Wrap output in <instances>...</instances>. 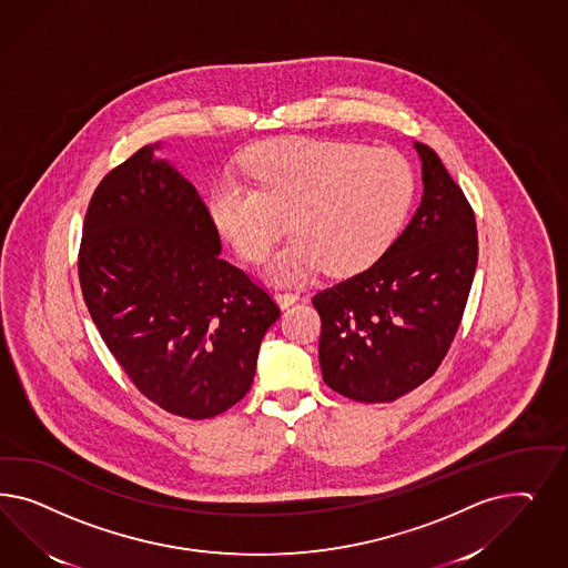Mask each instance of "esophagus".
Segmentation results:
<instances>
[{
	"mask_svg": "<svg viewBox=\"0 0 568 568\" xmlns=\"http://www.w3.org/2000/svg\"><path fill=\"white\" fill-rule=\"evenodd\" d=\"M275 300L281 308H290L292 304H295V302L300 300V295L295 292H276Z\"/></svg>",
	"mask_w": 568,
	"mask_h": 568,
	"instance_id": "1",
	"label": "esophagus"
}]
</instances>
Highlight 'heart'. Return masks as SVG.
<instances>
[{
    "label": "heart",
    "mask_w": 568,
    "mask_h": 568,
    "mask_svg": "<svg viewBox=\"0 0 568 568\" xmlns=\"http://www.w3.org/2000/svg\"><path fill=\"white\" fill-rule=\"evenodd\" d=\"M254 185L223 179L210 219L241 258L260 262L290 224L297 233L266 266L278 283H297L327 266L358 273L396 241L413 206L414 171L392 148L368 150L333 139L260 143L243 158Z\"/></svg>",
    "instance_id": "1"
}]
</instances>
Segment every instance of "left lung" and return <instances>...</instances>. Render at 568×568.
<instances>
[{"label":"left lung","mask_w":568,"mask_h":568,"mask_svg":"<svg viewBox=\"0 0 568 568\" xmlns=\"http://www.w3.org/2000/svg\"><path fill=\"white\" fill-rule=\"evenodd\" d=\"M420 158V204L366 271L312 297L323 331V378L356 402H394L437 371L452 344L477 268V224L442 158Z\"/></svg>","instance_id":"1"}]
</instances>
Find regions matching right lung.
I'll return each instance as SVG.
<instances>
[{"instance_id":"obj_1","label":"right lung","mask_w":568,"mask_h":568,"mask_svg":"<svg viewBox=\"0 0 568 568\" xmlns=\"http://www.w3.org/2000/svg\"><path fill=\"white\" fill-rule=\"evenodd\" d=\"M143 145L87 207L79 278L108 349L166 413L212 418L252 387L278 308L237 266L187 176Z\"/></svg>"}]
</instances>
